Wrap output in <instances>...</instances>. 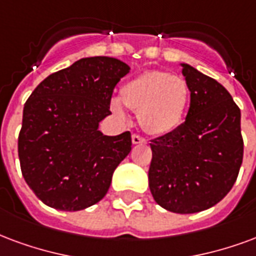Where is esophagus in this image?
Segmentation results:
<instances>
[{"mask_svg":"<svg viewBox=\"0 0 256 256\" xmlns=\"http://www.w3.org/2000/svg\"><path fill=\"white\" fill-rule=\"evenodd\" d=\"M132 142H133L134 145H138V144H145L146 142V140L144 137H141V136H138V134H133V136H132Z\"/></svg>","mask_w":256,"mask_h":256,"instance_id":"esophagus-1","label":"esophagus"}]
</instances>
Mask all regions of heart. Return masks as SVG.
<instances>
[{
  "instance_id": "obj_1",
  "label": "heart",
  "mask_w": 256,
  "mask_h": 256,
  "mask_svg": "<svg viewBox=\"0 0 256 256\" xmlns=\"http://www.w3.org/2000/svg\"><path fill=\"white\" fill-rule=\"evenodd\" d=\"M188 86L179 76L150 70L138 74L120 88V100L110 107L119 116L124 115L122 103L138 114V120L148 133L162 136L179 128L188 104Z\"/></svg>"
}]
</instances>
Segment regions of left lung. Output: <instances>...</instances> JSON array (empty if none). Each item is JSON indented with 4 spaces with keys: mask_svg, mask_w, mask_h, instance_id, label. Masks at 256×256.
<instances>
[{
    "mask_svg": "<svg viewBox=\"0 0 256 256\" xmlns=\"http://www.w3.org/2000/svg\"><path fill=\"white\" fill-rule=\"evenodd\" d=\"M190 90L186 120L150 144L149 188L166 210L190 214L228 194L243 162L240 108L214 78L180 64Z\"/></svg>",
    "mask_w": 256,
    "mask_h": 256,
    "instance_id": "left-lung-1",
    "label": "left lung"
}]
</instances>
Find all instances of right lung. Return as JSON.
Returning <instances> with one entry per match:
<instances>
[{"mask_svg": "<svg viewBox=\"0 0 256 256\" xmlns=\"http://www.w3.org/2000/svg\"><path fill=\"white\" fill-rule=\"evenodd\" d=\"M130 66L90 56L52 73L24 104L18 158L24 179L54 209L77 212L103 200L112 174L132 150L130 132L104 136L115 85Z\"/></svg>", "mask_w": 256, "mask_h": 256, "instance_id": "1", "label": "right lung"}]
</instances>
